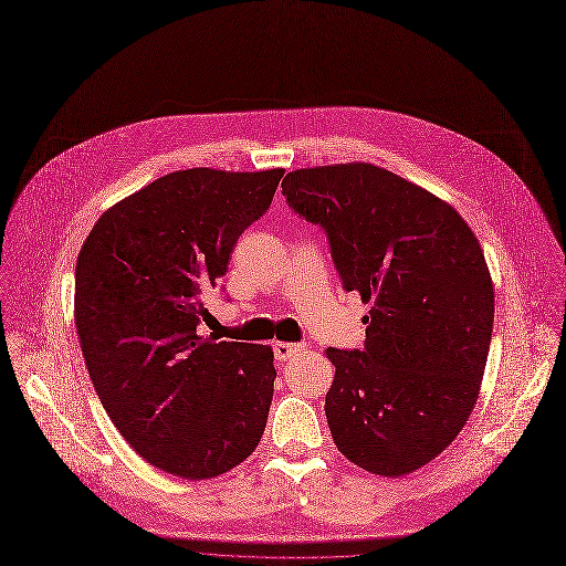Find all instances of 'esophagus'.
Listing matches in <instances>:
<instances>
[{
    "instance_id": "34e87169",
    "label": "esophagus",
    "mask_w": 566,
    "mask_h": 566,
    "mask_svg": "<svg viewBox=\"0 0 566 566\" xmlns=\"http://www.w3.org/2000/svg\"><path fill=\"white\" fill-rule=\"evenodd\" d=\"M306 345L304 343H282L277 340L273 345V352H275V358L277 361H289V358H293L297 352H302Z\"/></svg>"
}]
</instances>
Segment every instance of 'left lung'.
Wrapping results in <instances>:
<instances>
[{"label": "left lung", "mask_w": 566, "mask_h": 566, "mask_svg": "<svg viewBox=\"0 0 566 566\" xmlns=\"http://www.w3.org/2000/svg\"><path fill=\"white\" fill-rule=\"evenodd\" d=\"M282 193L327 232L345 291L373 302L366 347H327L332 438L366 472H416L479 399L494 323L479 239L449 202L368 163L291 171Z\"/></svg>", "instance_id": "left-lung-1"}]
</instances>
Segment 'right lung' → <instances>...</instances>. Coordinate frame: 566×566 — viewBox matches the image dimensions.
I'll return each mask as SVG.
<instances>
[{
	"label": "right lung",
	"instance_id": "add662e5",
	"mask_svg": "<svg viewBox=\"0 0 566 566\" xmlns=\"http://www.w3.org/2000/svg\"><path fill=\"white\" fill-rule=\"evenodd\" d=\"M282 176L174 171L101 214L78 252L74 321L94 390L126 442L174 476L226 474L264 436L273 349L198 325L210 316L200 295Z\"/></svg>",
	"mask_w": 566,
	"mask_h": 566
}]
</instances>
